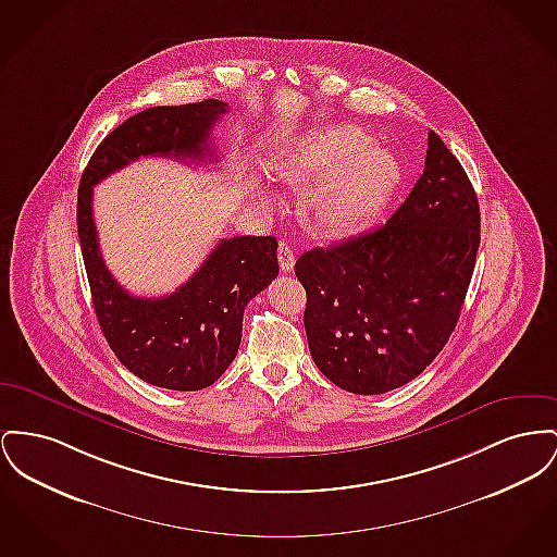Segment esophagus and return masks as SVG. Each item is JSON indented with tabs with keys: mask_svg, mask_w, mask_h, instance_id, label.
<instances>
[{
	"mask_svg": "<svg viewBox=\"0 0 557 557\" xmlns=\"http://www.w3.org/2000/svg\"><path fill=\"white\" fill-rule=\"evenodd\" d=\"M277 259H280V267L282 271H293L295 269V250H293V244L290 242H280L277 246Z\"/></svg>",
	"mask_w": 557,
	"mask_h": 557,
	"instance_id": "34e87169",
	"label": "esophagus"
}]
</instances>
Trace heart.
I'll return each mask as SVG.
<instances>
[{
	"label": "heart",
	"mask_w": 557,
	"mask_h": 557,
	"mask_svg": "<svg viewBox=\"0 0 557 557\" xmlns=\"http://www.w3.org/2000/svg\"><path fill=\"white\" fill-rule=\"evenodd\" d=\"M354 126L313 132L275 164L277 176L309 187L305 210L326 233H349L372 219L397 183V162L383 147Z\"/></svg>",
	"instance_id": "heart-1"
}]
</instances>
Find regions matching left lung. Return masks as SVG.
I'll return each mask as SVG.
<instances>
[{
    "instance_id": "1",
    "label": "left lung",
    "mask_w": 557,
    "mask_h": 557,
    "mask_svg": "<svg viewBox=\"0 0 557 557\" xmlns=\"http://www.w3.org/2000/svg\"><path fill=\"white\" fill-rule=\"evenodd\" d=\"M478 248V196L431 131L425 170L385 225L296 261L315 366L358 395L417 379L457 326Z\"/></svg>"
}]
</instances>
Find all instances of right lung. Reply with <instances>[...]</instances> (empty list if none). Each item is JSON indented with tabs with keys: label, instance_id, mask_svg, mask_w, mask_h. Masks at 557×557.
<instances>
[{
	"label": "right lung",
	"instance_id": "1",
	"mask_svg": "<svg viewBox=\"0 0 557 557\" xmlns=\"http://www.w3.org/2000/svg\"><path fill=\"white\" fill-rule=\"evenodd\" d=\"M230 111L223 100L145 109L111 132L92 153L77 191V233L100 330L134 376L172 392L210 387L235 360L244 309L280 273L277 239H221L196 273L172 295L132 296L100 257L92 187L138 158H212V126ZM214 160V158H212Z\"/></svg>",
	"mask_w": 557,
	"mask_h": 557
}]
</instances>
